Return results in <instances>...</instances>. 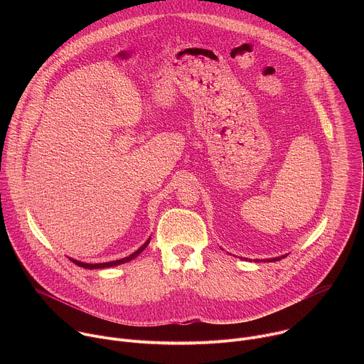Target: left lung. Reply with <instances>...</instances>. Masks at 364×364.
<instances>
[{
	"label": "left lung",
	"instance_id": "8db88e82",
	"mask_svg": "<svg viewBox=\"0 0 364 364\" xmlns=\"http://www.w3.org/2000/svg\"><path fill=\"white\" fill-rule=\"evenodd\" d=\"M287 255H282V256H278V257H272V259H265V262H277V261H281L282 257H285ZM255 262H259V259H255Z\"/></svg>",
	"mask_w": 364,
	"mask_h": 364
}]
</instances>
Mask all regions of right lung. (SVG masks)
<instances>
[{
	"instance_id": "1",
	"label": "right lung",
	"mask_w": 364,
	"mask_h": 364,
	"mask_svg": "<svg viewBox=\"0 0 364 364\" xmlns=\"http://www.w3.org/2000/svg\"><path fill=\"white\" fill-rule=\"evenodd\" d=\"M149 239L151 237H148L146 239V242L139 247V249H136L134 253H131L129 256H127V257H122V259H118V261H111V262H103V264H86V262H80V261H76V259H72L70 257V261L73 262V264H76L77 267H80V268H85V269H102V268H111V267H118V265H122V264H125V262H129V261H132V259H135L146 246H148V243H149Z\"/></svg>"
}]
</instances>
